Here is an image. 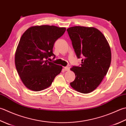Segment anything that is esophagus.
<instances>
[{"label":"esophagus","instance_id":"obj_1","mask_svg":"<svg viewBox=\"0 0 126 126\" xmlns=\"http://www.w3.org/2000/svg\"><path fill=\"white\" fill-rule=\"evenodd\" d=\"M70 65H68L67 66H65V67H64V70L65 71H69L70 69Z\"/></svg>","mask_w":126,"mask_h":126}]
</instances>
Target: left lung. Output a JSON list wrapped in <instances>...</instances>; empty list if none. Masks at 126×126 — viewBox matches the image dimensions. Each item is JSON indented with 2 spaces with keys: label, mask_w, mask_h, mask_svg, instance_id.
<instances>
[{
  "label": "left lung",
  "mask_w": 126,
  "mask_h": 126,
  "mask_svg": "<svg viewBox=\"0 0 126 126\" xmlns=\"http://www.w3.org/2000/svg\"><path fill=\"white\" fill-rule=\"evenodd\" d=\"M66 31L77 57H83L80 66L70 68L76 76L70 86L79 92L90 93L100 85L109 70L111 61L109 44L94 27L74 26Z\"/></svg>",
  "instance_id": "obj_1"
}]
</instances>
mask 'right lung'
Listing matches in <instances>:
<instances>
[{
	"label": "right lung",
	"mask_w": 126,
	"mask_h": 126,
	"mask_svg": "<svg viewBox=\"0 0 126 126\" xmlns=\"http://www.w3.org/2000/svg\"><path fill=\"white\" fill-rule=\"evenodd\" d=\"M64 27L41 25L31 27L24 32L15 53L16 68L22 82L29 90L40 91L48 87L62 66L47 59L53 53L54 44L63 35Z\"/></svg>",
	"instance_id": "right-lung-1"
}]
</instances>
